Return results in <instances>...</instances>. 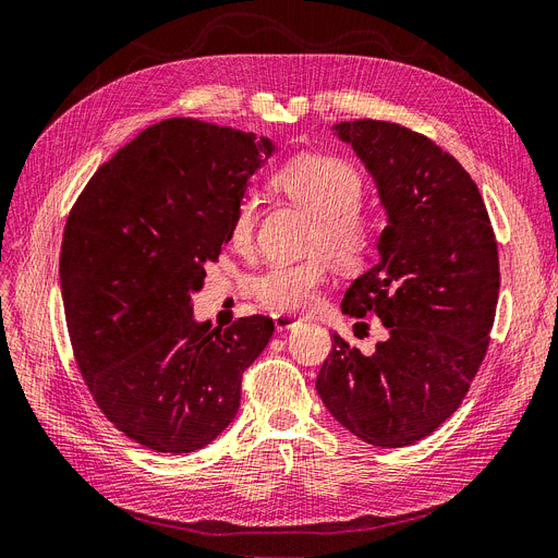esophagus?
Wrapping results in <instances>:
<instances>
[{"instance_id":"obj_1","label":"esophagus","mask_w":558,"mask_h":558,"mask_svg":"<svg viewBox=\"0 0 558 558\" xmlns=\"http://www.w3.org/2000/svg\"><path fill=\"white\" fill-rule=\"evenodd\" d=\"M300 320L295 316H288V314H277L275 316V327L277 331H286V329H293Z\"/></svg>"}]
</instances>
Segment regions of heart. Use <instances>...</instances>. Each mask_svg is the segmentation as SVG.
<instances>
[{
	"instance_id": "b5f03b06",
	"label": "heart",
	"mask_w": 558,
	"mask_h": 558,
	"mask_svg": "<svg viewBox=\"0 0 558 558\" xmlns=\"http://www.w3.org/2000/svg\"><path fill=\"white\" fill-rule=\"evenodd\" d=\"M275 185L316 217L308 235V256L291 265L267 267L252 281V295L265 308L295 314L316 302L329 272V258L341 270L360 267L375 242L373 225L356 208L364 183L348 162L329 155H300L275 173ZM256 202L244 196L231 221V242L247 247L254 238Z\"/></svg>"
}]
</instances>
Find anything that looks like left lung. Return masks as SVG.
Instances as JSON below:
<instances>
[{"label": "left lung", "mask_w": 558, "mask_h": 558, "mask_svg": "<svg viewBox=\"0 0 558 558\" xmlns=\"http://www.w3.org/2000/svg\"><path fill=\"white\" fill-rule=\"evenodd\" d=\"M333 132L373 175L387 213L380 258L350 283L341 308L375 314L387 339L362 352L331 333L316 389L352 435L398 449L437 430L470 391L499 300L497 240L472 175L428 137L373 119Z\"/></svg>", "instance_id": "left-lung-1"}]
</instances>
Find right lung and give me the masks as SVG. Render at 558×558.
<instances>
[{
  "label": "right lung",
  "instance_id": "1",
  "mask_svg": "<svg viewBox=\"0 0 558 558\" xmlns=\"http://www.w3.org/2000/svg\"><path fill=\"white\" fill-rule=\"evenodd\" d=\"M272 153L254 132L167 119L92 175L65 221L59 277L77 368L102 414L146 449L210 444L272 337L267 316L221 329L192 314L206 263Z\"/></svg>",
  "mask_w": 558,
  "mask_h": 558
}]
</instances>
